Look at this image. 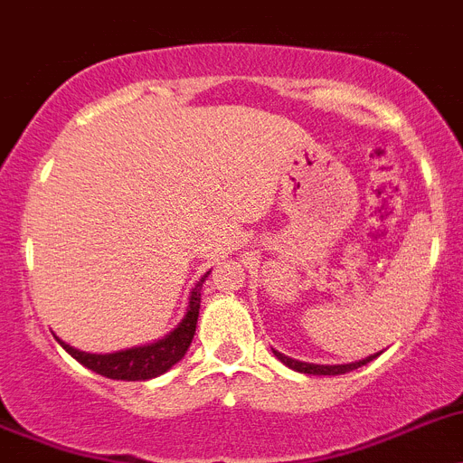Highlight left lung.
<instances>
[{"label": "left lung", "mask_w": 463, "mask_h": 463, "mask_svg": "<svg viewBox=\"0 0 463 463\" xmlns=\"http://www.w3.org/2000/svg\"><path fill=\"white\" fill-rule=\"evenodd\" d=\"M272 353L277 355V360H281L288 369H293V372H299V373H311V376H339V373L353 372V369H357V366H364L366 362H372L373 357H378L376 353V355H369L360 362H348V364H314V362H302V360H295V357L283 355V353L274 351V348Z\"/></svg>", "instance_id": "left-lung-1"}]
</instances>
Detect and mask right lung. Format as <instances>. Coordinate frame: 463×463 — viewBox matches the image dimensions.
I'll return each instance as SVG.
<instances>
[{
    "instance_id": "obj_1",
    "label": "right lung",
    "mask_w": 463,
    "mask_h": 463,
    "mask_svg": "<svg viewBox=\"0 0 463 463\" xmlns=\"http://www.w3.org/2000/svg\"><path fill=\"white\" fill-rule=\"evenodd\" d=\"M207 274L210 272L203 274L201 281L191 288L189 307H186L184 318L164 339L152 341V344L145 345H133V348L118 353H85L69 345L66 341H61L60 336H57V341L82 366L91 369L94 373L112 378V381H149V378L161 376L168 369H173L186 355V351H189L191 339L195 335V323H198V311H201V290Z\"/></svg>"
}]
</instances>
